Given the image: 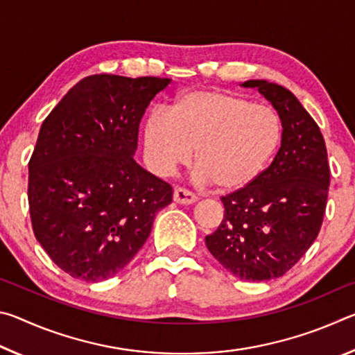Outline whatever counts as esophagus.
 Returning a JSON list of instances; mask_svg holds the SVG:
<instances>
[{
  "label": "esophagus",
  "mask_w": 355,
  "mask_h": 355,
  "mask_svg": "<svg viewBox=\"0 0 355 355\" xmlns=\"http://www.w3.org/2000/svg\"><path fill=\"white\" fill-rule=\"evenodd\" d=\"M173 202L180 203V205H191V203L197 202V197L189 191L177 188L175 191H173Z\"/></svg>",
  "instance_id": "34e87169"
}]
</instances>
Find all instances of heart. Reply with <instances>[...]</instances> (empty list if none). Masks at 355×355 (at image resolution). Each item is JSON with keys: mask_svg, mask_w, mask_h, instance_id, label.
I'll use <instances>...</instances> for the list:
<instances>
[{"mask_svg": "<svg viewBox=\"0 0 355 355\" xmlns=\"http://www.w3.org/2000/svg\"><path fill=\"white\" fill-rule=\"evenodd\" d=\"M280 139L282 122L272 107L220 89L178 95L167 112L152 111L142 125L144 150L156 173L171 175L194 150V180L220 191L255 182Z\"/></svg>", "mask_w": 355, "mask_h": 355, "instance_id": "1", "label": "heart"}]
</instances>
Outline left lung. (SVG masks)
Listing matches in <instances>:
<instances>
[{"label":"left lung","mask_w":355,"mask_h":355,"mask_svg":"<svg viewBox=\"0 0 355 355\" xmlns=\"http://www.w3.org/2000/svg\"><path fill=\"white\" fill-rule=\"evenodd\" d=\"M274 106L282 122L277 155L245 188L222 197L225 213L207 248L227 271L261 282L282 277L320 233L330 171L326 142L300 101L284 86L249 80Z\"/></svg>","instance_id":"left-lung-1"}]
</instances>
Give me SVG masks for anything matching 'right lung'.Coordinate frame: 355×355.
Here are the masks:
<instances>
[{
    "mask_svg": "<svg viewBox=\"0 0 355 355\" xmlns=\"http://www.w3.org/2000/svg\"><path fill=\"white\" fill-rule=\"evenodd\" d=\"M171 81L86 76L42 123L29 213L35 239L71 277L101 282L122 271L172 202L171 184L135 161L141 119Z\"/></svg>",
    "mask_w": 355,
    "mask_h": 355,
    "instance_id": "right-lung-1",
    "label": "right lung"
}]
</instances>
